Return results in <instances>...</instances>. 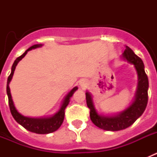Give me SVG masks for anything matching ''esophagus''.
Listing matches in <instances>:
<instances>
[{"instance_id": "1", "label": "esophagus", "mask_w": 157, "mask_h": 157, "mask_svg": "<svg viewBox=\"0 0 157 157\" xmlns=\"http://www.w3.org/2000/svg\"><path fill=\"white\" fill-rule=\"evenodd\" d=\"M79 86H80V87H81V88L82 89V90H85L86 87V86H87L86 80L82 79L81 81L79 82Z\"/></svg>"}]
</instances>
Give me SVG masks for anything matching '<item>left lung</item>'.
<instances>
[{
    "label": "left lung",
    "mask_w": 157,
    "mask_h": 157,
    "mask_svg": "<svg viewBox=\"0 0 157 157\" xmlns=\"http://www.w3.org/2000/svg\"><path fill=\"white\" fill-rule=\"evenodd\" d=\"M122 57L128 63L134 66L138 74V88L136 90L134 101L125 110L111 116L99 114L95 109L92 96L86 91V99L88 108L90 110V116L94 125L105 130L117 131L126 129L131 126L138 118L143 114L148 103V89L149 79L145 72L143 61L138 57L130 48L126 46Z\"/></svg>",
    "instance_id": "left-lung-1"
}]
</instances>
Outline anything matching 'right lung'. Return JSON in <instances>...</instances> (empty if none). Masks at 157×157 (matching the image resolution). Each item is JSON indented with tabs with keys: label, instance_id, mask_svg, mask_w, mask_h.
<instances>
[{
	"label": "right lung",
	"instance_id": "right-lung-1",
	"mask_svg": "<svg viewBox=\"0 0 157 157\" xmlns=\"http://www.w3.org/2000/svg\"><path fill=\"white\" fill-rule=\"evenodd\" d=\"M42 45V44H37V45H32L27 50L25 51V52L23 55H21L20 56L16 58V59L14 61L13 64H12V71H11L10 75L8 76V81H7V94H8V104H9L11 113H12V116L15 119V120L19 124L23 126L25 129H27V130H29L30 132L40 134H46L56 131L61 126V124L63 123V119H64L65 109H66V107L67 106V105L70 102V98H71L72 95L74 94V93L78 90V87H74L68 94H67L64 100H63V103H62L60 109H59V111L56 113H55L52 116L40 118L27 117V116H24L22 114H20L16 110V107L14 105L12 95H11L10 88H9V83H10L11 80H12V76L14 75V71H15V69H16V67L18 64V63L26 56V54L27 53L28 51L31 50V49H34V48H39V47H41Z\"/></svg>",
	"mask_w": 157,
	"mask_h": 157
}]
</instances>
